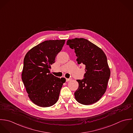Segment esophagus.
<instances>
[{"mask_svg": "<svg viewBox=\"0 0 133 133\" xmlns=\"http://www.w3.org/2000/svg\"><path fill=\"white\" fill-rule=\"evenodd\" d=\"M71 80V79H70V78H69V79L66 78V82H68V81H70Z\"/></svg>", "mask_w": 133, "mask_h": 133, "instance_id": "obj_1", "label": "esophagus"}]
</instances>
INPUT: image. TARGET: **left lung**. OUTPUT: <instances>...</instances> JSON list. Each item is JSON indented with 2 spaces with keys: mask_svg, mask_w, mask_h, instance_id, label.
<instances>
[{
  "mask_svg": "<svg viewBox=\"0 0 133 133\" xmlns=\"http://www.w3.org/2000/svg\"><path fill=\"white\" fill-rule=\"evenodd\" d=\"M75 49L79 64L85 65L84 78L77 80L79 87L75 92L76 100L83 105L99 101L106 91L110 71L103 50L83 38L69 39L66 43Z\"/></svg>",
  "mask_w": 133,
  "mask_h": 133,
  "instance_id": "1",
  "label": "left lung"
}]
</instances>
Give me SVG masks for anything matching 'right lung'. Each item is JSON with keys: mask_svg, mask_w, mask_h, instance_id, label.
I'll return each instance as SVG.
<instances>
[{"mask_svg": "<svg viewBox=\"0 0 133 133\" xmlns=\"http://www.w3.org/2000/svg\"><path fill=\"white\" fill-rule=\"evenodd\" d=\"M65 40H48L32 48L26 54L22 74L30 99L38 106H52L58 100L64 78L50 74L51 65L65 44Z\"/></svg>", "mask_w": 133, "mask_h": 133, "instance_id": "add662e5", "label": "right lung"}]
</instances>
